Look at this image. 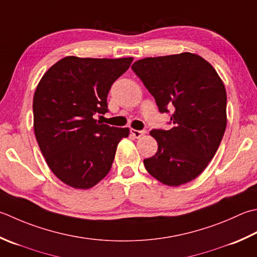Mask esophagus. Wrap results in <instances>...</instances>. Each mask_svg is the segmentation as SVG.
<instances>
[{
    "label": "esophagus",
    "instance_id": "esophagus-1",
    "mask_svg": "<svg viewBox=\"0 0 257 257\" xmlns=\"http://www.w3.org/2000/svg\"><path fill=\"white\" fill-rule=\"evenodd\" d=\"M130 133H132V135L134 136L135 138H140V137H143V136L145 135V130H136V129H132V130H130Z\"/></svg>",
    "mask_w": 257,
    "mask_h": 257
}]
</instances>
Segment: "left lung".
Wrapping results in <instances>:
<instances>
[{
	"mask_svg": "<svg viewBox=\"0 0 257 257\" xmlns=\"http://www.w3.org/2000/svg\"><path fill=\"white\" fill-rule=\"evenodd\" d=\"M132 68L154 95L159 111L174 110L172 129L150 132L158 150L144 160L146 169L173 187L192 182L213 159L227 124L222 79L212 64L190 52L145 58Z\"/></svg>",
	"mask_w": 257,
	"mask_h": 257,
	"instance_id": "left-lung-1",
	"label": "left lung"
}]
</instances>
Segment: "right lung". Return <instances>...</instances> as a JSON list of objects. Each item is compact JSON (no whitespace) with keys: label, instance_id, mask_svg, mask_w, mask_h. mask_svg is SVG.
Returning <instances> with one entry per match:
<instances>
[{"label":"right lung","instance_id":"right-lung-1","mask_svg":"<svg viewBox=\"0 0 257 257\" xmlns=\"http://www.w3.org/2000/svg\"><path fill=\"white\" fill-rule=\"evenodd\" d=\"M134 58L94 59L70 55L54 63L33 97V128L49 168L65 185L89 189L108 175L120 140L129 128L97 121L108 111L112 83Z\"/></svg>","mask_w":257,"mask_h":257}]
</instances>
